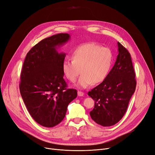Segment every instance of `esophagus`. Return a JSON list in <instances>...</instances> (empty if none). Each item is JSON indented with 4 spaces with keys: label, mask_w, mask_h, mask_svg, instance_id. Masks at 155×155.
Wrapping results in <instances>:
<instances>
[{
    "label": "esophagus",
    "mask_w": 155,
    "mask_h": 155,
    "mask_svg": "<svg viewBox=\"0 0 155 155\" xmlns=\"http://www.w3.org/2000/svg\"><path fill=\"white\" fill-rule=\"evenodd\" d=\"M84 92L81 91H78V96H84Z\"/></svg>",
    "instance_id": "1"
}]
</instances>
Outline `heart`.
<instances>
[{"mask_svg":"<svg viewBox=\"0 0 155 155\" xmlns=\"http://www.w3.org/2000/svg\"><path fill=\"white\" fill-rule=\"evenodd\" d=\"M113 54L108 48L96 43L78 46L71 54V60H64L62 71L71 82H75L81 71L77 86L86 89L92 84L103 82L108 75L113 63Z\"/></svg>","mask_w":155,"mask_h":155,"instance_id":"heart-1","label":"heart"}]
</instances>
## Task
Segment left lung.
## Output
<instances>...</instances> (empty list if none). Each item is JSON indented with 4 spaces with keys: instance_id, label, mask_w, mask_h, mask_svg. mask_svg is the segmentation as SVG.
Masks as SVG:
<instances>
[{
    "instance_id": "obj_1",
    "label": "left lung",
    "mask_w": 155,
    "mask_h": 155,
    "mask_svg": "<svg viewBox=\"0 0 155 155\" xmlns=\"http://www.w3.org/2000/svg\"><path fill=\"white\" fill-rule=\"evenodd\" d=\"M117 44L118 54L115 65L104 81L88 92L95 101L90 115L103 127L112 126L122 118L136 87L130 53L120 42Z\"/></svg>"
}]
</instances>
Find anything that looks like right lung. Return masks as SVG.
Returning <instances> with one entry per match:
<instances>
[{
  "instance_id": "1",
  "label": "right lung",
  "mask_w": 155,
  "mask_h": 155,
  "mask_svg": "<svg viewBox=\"0 0 155 155\" xmlns=\"http://www.w3.org/2000/svg\"><path fill=\"white\" fill-rule=\"evenodd\" d=\"M70 39L68 33L43 39L27 53L23 65L20 93L31 117L45 127L61 122L77 96V90L66 89L62 71L66 54L58 51Z\"/></svg>"
}]
</instances>
